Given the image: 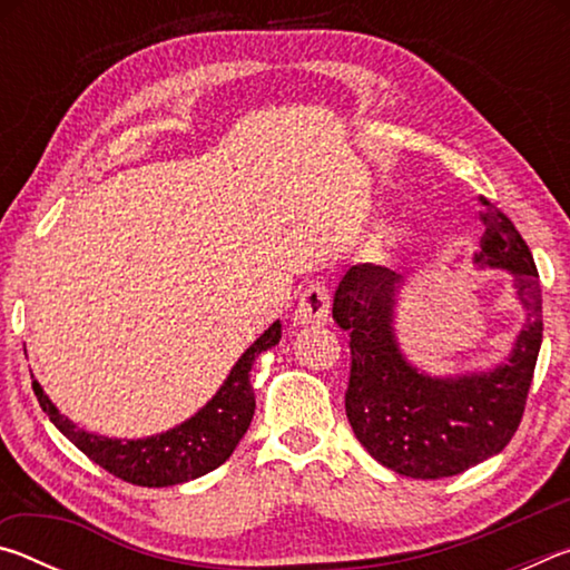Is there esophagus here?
Returning <instances> with one entry per match:
<instances>
[{
  "instance_id": "34e87169",
  "label": "esophagus",
  "mask_w": 570,
  "mask_h": 570,
  "mask_svg": "<svg viewBox=\"0 0 570 570\" xmlns=\"http://www.w3.org/2000/svg\"><path fill=\"white\" fill-rule=\"evenodd\" d=\"M330 286L326 282H312L306 288L302 298H298L296 304V312H294V324H326L330 320Z\"/></svg>"
}]
</instances>
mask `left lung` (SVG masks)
<instances>
[{
	"instance_id": "1",
	"label": "left lung",
	"mask_w": 570,
	"mask_h": 570,
	"mask_svg": "<svg viewBox=\"0 0 570 570\" xmlns=\"http://www.w3.org/2000/svg\"><path fill=\"white\" fill-rule=\"evenodd\" d=\"M485 204L475 262L508 268L528 322L515 350L495 370L435 380L404 362L392 334L400 276L387 266L356 264L334 294V322L350 334L346 417L370 455L400 475L442 480L498 455L523 420L543 342L538 268L523 236L503 210Z\"/></svg>"
}]
</instances>
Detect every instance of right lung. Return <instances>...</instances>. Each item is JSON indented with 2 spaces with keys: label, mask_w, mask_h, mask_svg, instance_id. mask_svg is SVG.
<instances>
[{
  "label": "right lung",
  "mask_w": 570,
  "mask_h": 570,
  "mask_svg": "<svg viewBox=\"0 0 570 570\" xmlns=\"http://www.w3.org/2000/svg\"><path fill=\"white\" fill-rule=\"evenodd\" d=\"M278 340H282V324L274 322L248 346L234 370H230L224 387L216 392V397L196 417L163 432V435L146 440H110L90 435V432L75 428L70 420L57 412L40 384L32 382V390L42 412H47L55 428L77 450H82L95 465H100L125 482H132V485L168 488L206 475V472L224 465L230 458L240 438L246 435L256 410L254 387H250L248 380L250 364L258 354L278 344Z\"/></svg>",
  "instance_id": "1"
}]
</instances>
